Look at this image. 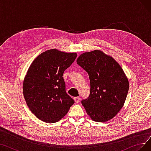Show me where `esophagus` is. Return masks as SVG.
<instances>
[{
    "label": "esophagus",
    "mask_w": 151,
    "mask_h": 151,
    "mask_svg": "<svg viewBox=\"0 0 151 151\" xmlns=\"http://www.w3.org/2000/svg\"><path fill=\"white\" fill-rule=\"evenodd\" d=\"M74 100H75V101L76 103V104H78V103L80 102V97H75Z\"/></svg>",
    "instance_id": "obj_1"
}]
</instances>
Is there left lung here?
<instances>
[{
	"label": "left lung",
	"instance_id": "left-lung-1",
	"mask_svg": "<svg viewBox=\"0 0 151 151\" xmlns=\"http://www.w3.org/2000/svg\"><path fill=\"white\" fill-rule=\"evenodd\" d=\"M76 62L88 72L91 91L81 101L92 119L105 122L113 119L124 106L129 83L120 65L100 50L81 54Z\"/></svg>",
	"mask_w": 151,
	"mask_h": 151
}]
</instances>
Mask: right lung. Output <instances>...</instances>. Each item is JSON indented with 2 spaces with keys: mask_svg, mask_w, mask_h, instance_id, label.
Here are the masks:
<instances>
[{
  "mask_svg": "<svg viewBox=\"0 0 151 151\" xmlns=\"http://www.w3.org/2000/svg\"><path fill=\"white\" fill-rule=\"evenodd\" d=\"M75 52L52 49L40 54L28 69L23 94L30 110L47 123L59 121L75 101L65 91L62 77L76 58Z\"/></svg>",
  "mask_w": 151,
  "mask_h": 151,
  "instance_id": "right-lung-1",
  "label": "right lung"
}]
</instances>
